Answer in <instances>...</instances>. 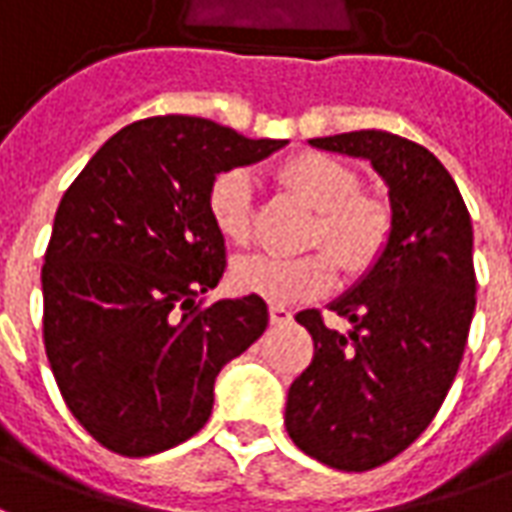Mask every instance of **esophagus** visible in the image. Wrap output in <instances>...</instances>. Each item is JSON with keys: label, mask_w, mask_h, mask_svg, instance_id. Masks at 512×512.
Returning <instances> with one entry per match:
<instances>
[{"label": "esophagus", "mask_w": 512, "mask_h": 512, "mask_svg": "<svg viewBox=\"0 0 512 512\" xmlns=\"http://www.w3.org/2000/svg\"><path fill=\"white\" fill-rule=\"evenodd\" d=\"M268 318H271V324H288L293 316L288 313V310H285V307L271 305V307H268Z\"/></svg>", "instance_id": "34e87169"}]
</instances>
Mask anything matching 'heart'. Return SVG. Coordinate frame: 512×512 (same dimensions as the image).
<instances>
[{
    "mask_svg": "<svg viewBox=\"0 0 512 512\" xmlns=\"http://www.w3.org/2000/svg\"><path fill=\"white\" fill-rule=\"evenodd\" d=\"M280 180L316 207L307 246H327L302 257L249 255L230 268L232 285L241 293L260 296L271 305H293L327 293L346 274H363L377 263L391 238L388 207L360 196V180L346 163L321 152H305L280 166ZM207 213L224 241L235 246L252 238V177L244 169L221 171L207 191Z\"/></svg>",
    "mask_w": 512,
    "mask_h": 512,
    "instance_id": "1",
    "label": "heart"
}]
</instances>
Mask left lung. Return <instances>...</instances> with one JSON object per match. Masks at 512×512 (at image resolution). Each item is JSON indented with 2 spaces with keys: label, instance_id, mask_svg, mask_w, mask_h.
<instances>
[{
  "label": "left lung",
  "instance_id": "obj_1",
  "mask_svg": "<svg viewBox=\"0 0 512 512\" xmlns=\"http://www.w3.org/2000/svg\"><path fill=\"white\" fill-rule=\"evenodd\" d=\"M310 144L374 166L388 185L391 238L330 305L352 330H330L318 310L296 313L316 352L288 391L285 430L324 466L371 471L430 427L455 382L477 305L474 232L452 174L430 149L382 130Z\"/></svg>",
  "mask_w": 512,
  "mask_h": 512
}]
</instances>
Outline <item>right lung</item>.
<instances>
[{
	"label": "right lung",
	"instance_id": "add662e5",
	"mask_svg": "<svg viewBox=\"0 0 512 512\" xmlns=\"http://www.w3.org/2000/svg\"><path fill=\"white\" fill-rule=\"evenodd\" d=\"M285 144L155 116L105 141L60 199L41 268L46 357L110 452L149 457L196 435L221 366L266 332L260 296L199 302L227 266L207 191Z\"/></svg>",
	"mask_w": 512,
	"mask_h": 512
}]
</instances>
